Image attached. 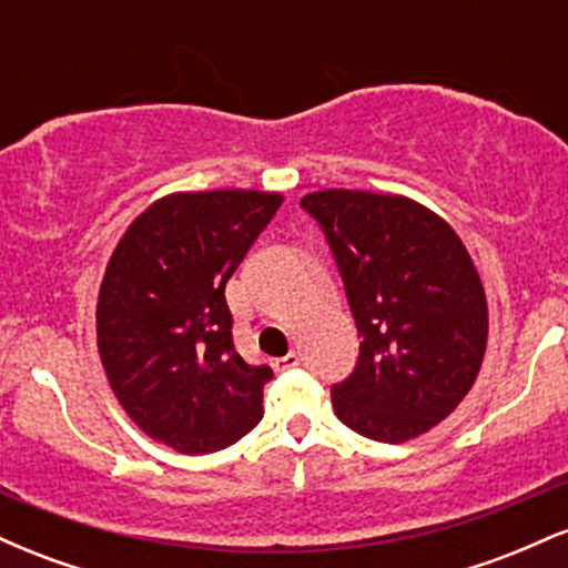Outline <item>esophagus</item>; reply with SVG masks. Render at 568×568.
Returning <instances> with one entry per match:
<instances>
[{
  "label": "esophagus",
  "mask_w": 568,
  "mask_h": 568,
  "mask_svg": "<svg viewBox=\"0 0 568 568\" xmlns=\"http://www.w3.org/2000/svg\"><path fill=\"white\" fill-rule=\"evenodd\" d=\"M298 363H302V355H298V352H288L285 357H277L275 368L277 371H288V368H296Z\"/></svg>",
  "instance_id": "obj_1"
}]
</instances>
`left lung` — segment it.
<instances>
[{"instance_id":"left-lung-1","label":"left lung","mask_w":568,"mask_h":568,"mask_svg":"<svg viewBox=\"0 0 568 568\" xmlns=\"http://www.w3.org/2000/svg\"><path fill=\"white\" fill-rule=\"evenodd\" d=\"M323 226L361 342L349 379L331 389L338 419L382 443L440 425L480 374L486 291L446 219L403 194L321 189L302 197Z\"/></svg>"}]
</instances>
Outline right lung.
Instances as JSON below:
<instances>
[{"instance_id": "add662e5", "label": "right lung", "mask_w": 568, "mask_h": 568, "mask_svg": "<svg viewBox=\"0 0 568 568\" xmlns=\"http://www.w3.org/2000/svg\"><path fill=\"white\" fill-rule=\"evenodd\" d=\"M283 205L280 192H173L116 243L95 306L103 374L125 414L179 454H213L264 416L270 366L232 344L226 280Z\"/></svg>"}]
</instances>
